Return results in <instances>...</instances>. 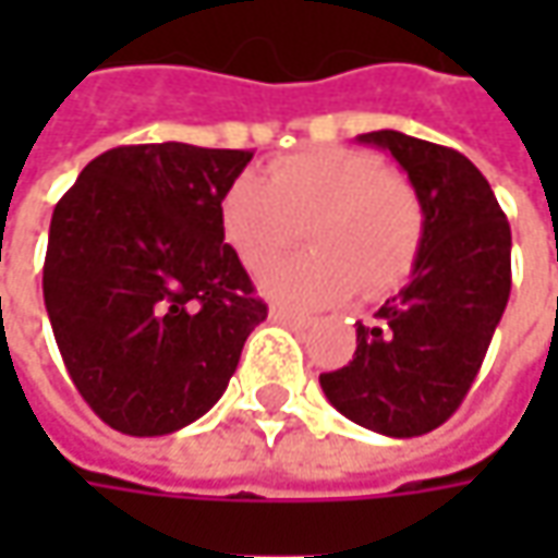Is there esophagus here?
Returning <instances> with one entry per match:
<instances>
[{
  "mask_svg": "<svg viewBox=\"0 0 558 558\" xmlns=\"http://www.w3.org/2000/svg\"><path fill=\"white\" fill-rule=\"evenodd\" d=\"M269 319H272V323H282V326H304V323H307L304 316L286 311V307H279V304L269 307Z\"/></svg>",
  "mask_w": 558,
  "mask_h": 558,
  "instance_id": "34e87169",
  "label": "esophagus"
}]
</instances>
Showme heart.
<instances>
[{
    "label": "heart",
    "instance_id": "1",
    "mask_svg": "<svg viewBox=\"0 0 558 558\" xmlns=\"http://www.w3.org/2000/svg\"><path fill=\"white\" fill-rule=\"evenodd\" d=\"M226 245L260 269L301 242L311 251L276 264L260 286L298 307L338 304L360 289L378 298L397 289L418 260L425 210L413 183L385 161L348 145L301 148L226 185L217 207Z\"/></svg>",
    "mask_w": 558,
    "mask_h": 558
}]
</instances>
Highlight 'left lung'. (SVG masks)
Instances as JSON below:
<instances>
[{
  "label": "left lung",
  "instance_id": "1",
  "mask_svg": "<svg viewBox=\"0 0 558 558\" xmlns=\"http://www.w3.org/2000/svg\"><path fill=\"white\" fill-rule=\"evenodd\" d=\"M391 151L422 198L425 239L410 282L373 326H356L354 360L319 385L356 425L416 438L460 410L512 289V235L494 189L465 155L397 130L356 136Z\"/></svg>",
  "mask_w": 558,
  "mask_h": 558
}]
</instances>
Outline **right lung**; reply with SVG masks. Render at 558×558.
Segmentation results:
<instances>
[{"label":"right lung","instance_id":"right-lung-1","mask_svg":"<svg viewBox=\"0 0 558 558\" xmlns=\"http://www.w3.org/2000/svg\"><path fill=\"white\" fill-rule=\"evenodd\" d=\"M254 155L120 145L54 204L43 298L80 397L136 438L204 416L267 319L217 207Z\"/></svg>","mask_w":558,"mask_h":558}]
</instances>
